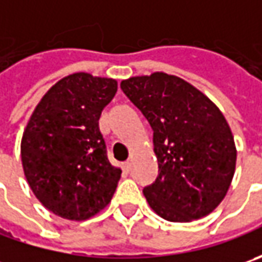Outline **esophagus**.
<instances>
[{
    "label": "esophagus",
    "mask_w": 262,
    "mask_h": 262,
    "mask_svg": "<svg viewBox=\"0 0 262 262\" xmlns=\"http://www.w3.org/2000/svg\"><path fill=\"white\" fill-rule=\"evenodd\" d=\"M122 167H124V170H125V172H129V170H131V162H129V160H126Z\"/></svg>",
    "instance_id": "1"
}]
</instances>
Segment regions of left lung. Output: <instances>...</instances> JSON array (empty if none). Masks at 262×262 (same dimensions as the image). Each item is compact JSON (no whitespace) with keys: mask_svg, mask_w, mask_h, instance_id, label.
I'll list each match as a JSON object with an SVG mask.
<instances>
[{"mask_svg":"<svg viewBox=\"0 0 262 262\" xmlns=\"http://www.w3.org/2000/svg\"><path fill=\"white\" fill-rule=\"evenodd\" d=\"M121 89L153 129L159 176L143 191L148 206L179 223L210 214L226 195L236 166L235 140L220 109L166 73L131 77Z\"/></svg>","mask_w":262,"mask_h":262,"instance_id":"1","label":"left lung"}]
</instances>
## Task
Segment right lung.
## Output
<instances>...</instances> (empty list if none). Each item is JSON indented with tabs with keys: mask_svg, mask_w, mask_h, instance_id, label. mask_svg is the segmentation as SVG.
<instances>
[{
	"mask_svg": "<svg viewBox=\"0 0 262 262\" xmlns=\"http://www.w3.org/2000/svg\"><path fill=\"white\" fill-rule=\"evenodd\" d=\"M114 78L76 73L51 87L21 138V163L36 198L56 216L87 220L112 200L122 170L111 165L99 129Z\"/></svg>",
	"mask_w": 262,
	"mask_h": 262,
	"instance_id": "right-lung-1",
	"label": "right lung"
}]
</instances>
